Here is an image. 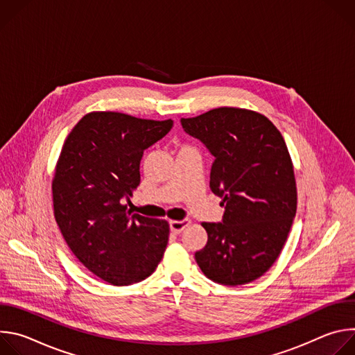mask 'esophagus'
Wrapping results in <instances>:
<instances>
[{"instance_id":"obj_1","label":"esophagus","mask_w":355,"mask_h":355,"mask_svg":"<svg viewBox=\"0 0 355 355\" xmlns=\"http://www.w3.org/2000/svg\"><path fill=\"white\" fill-rule=\"evenodd\" d=\"M191 223L189 219H182V220H171L170 222V229L173 233L175 234H180L188 225Z\"/></svg>"}]
</instances>
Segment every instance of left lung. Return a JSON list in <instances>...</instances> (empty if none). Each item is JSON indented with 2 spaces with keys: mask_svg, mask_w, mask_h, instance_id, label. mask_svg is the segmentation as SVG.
Instances as JSON below:
<instances>
[{
  "mask_svg": "<svg viewBox=\"0 0 355 355\" xmlns=\"http://www.w3.org/2000/svg\"><path fill=\"white\" fill-rule=\"evenodd\" d=\"M214 156L209 187L223 199L222 222H204L207 245L195 260L209 279L237 286L278 259L296 214L292 162L279 130L254 111L216 108L181 119Z\"/></svg>",
  "mask_w": 355,
  "mask_h": 355,
  "instance_id": "1",
  "label": "left lung"
}]
</instances>
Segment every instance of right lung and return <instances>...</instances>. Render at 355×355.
<instances>
[{
  "instance_id": "1",
  "label": "right lung",
  "mask_w": 355,
  "mask_h": 355,
  "mask_svg": "<svg viewBox=\"0 0 355 355\" xmlns=\"http://www.w3.org/2000/svg\"><path fill=\"white\" fill-rule=\"evenodd\" d=\"M173 121L91 112L67 136L52 184L55 218L73 254L94 275L123 286L153 274L168 243L166 220L128 211L143 151Z\"/></svg>"
}]
</instances>
